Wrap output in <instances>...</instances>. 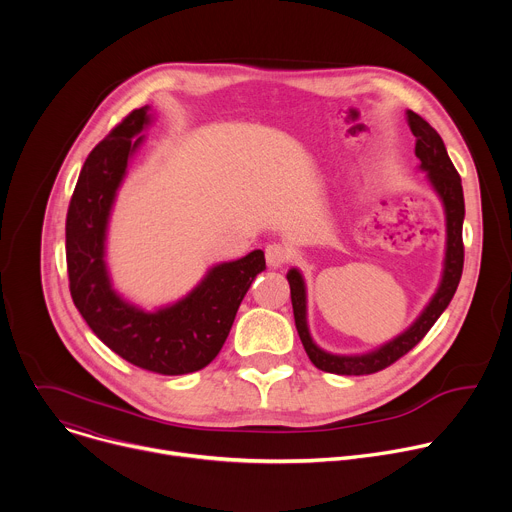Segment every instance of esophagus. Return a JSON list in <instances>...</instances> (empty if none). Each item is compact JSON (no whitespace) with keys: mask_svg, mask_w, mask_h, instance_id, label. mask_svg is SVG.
I'll use <instances>...</instances> for the list:
<instances>
[{"mask_svg":"<svg viewBox=\"0 0 512 512\" xmlns=\"http://www.w3.org/2000/svg\"><path fill=\"white\" fill-rule=\"evenodd\" d=\"M289 257H291L289 249L279 245V243H271L265 249V259H267L269 267H281V265H285L289 261Z\"/></svg>","mask_w":512,"mask_h":512,"instance_id":"esophagus-1","label":"esophagus"}]
</instances>
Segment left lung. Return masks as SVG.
<instances>
[{"instance_id":"1","label":"left lung","mask_w":512,"mask_h":512,"mask_svg":"<svg viewBox=\"0 0 512 512\" xmlns=\"http://www.w3.org/2000/svg\"><path fill=\"white\" fill-rule=\"evenodd\" d=\"M407 123L417 137L415 141V156L419 160V168L427 172V180L431 188L440 196L446 212V257H444V273L440 287L417 316V320L399 336L389 340L387 344L367 352V354H332L322 350L310 336L308 328V300H306V283L302 273L294 267L287 271V281L291 289V306H294L296 328L300 340L314 362L324 373L334 375H373L377 371L387 369L389 364L399 360L407 354L444 314L450 306L464 267V243H462V225H464V192H462V178L454 168L444 139L440 137L423 117L413 111H407Z\"/></svg>"}]
</instances>
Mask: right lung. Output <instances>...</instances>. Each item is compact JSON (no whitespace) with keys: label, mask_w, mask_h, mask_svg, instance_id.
<instances>
[{"label":"right lung","mask_w":512,"mask_h":512,"mask_svg":"<svg viewBox=\"0 0 512 512\" xmlns=\"http://www.w3.org/2000/svg\"><path fill=\"white\" fill-rule=\"evenodd\" d=\"M150 107L131 111L89 154L66 214V267L77 310L115 354L158 375L204 369L221 352L253 279L265 269L261 249L218 263L190 294L156 312L123 300L105 263L109 214L129 158L150 125Z\"/></svg>","instance_id":"obj_1"}]
</instances>
